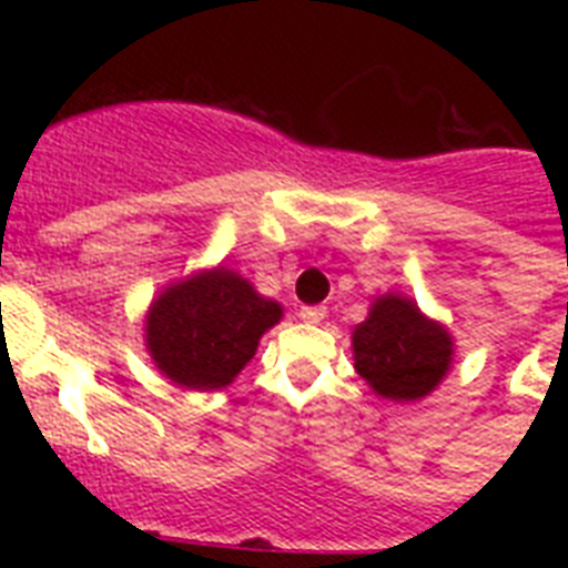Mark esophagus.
<instances>
[{"label":"esophagus","mask_w":568,"mask_h":568,"mask_svg":"<svg viewBox=\"0 0 568 568\" xmlns=\"http://www.w3.org/2000/svg\"><path fill=\"white\" fill-rule=\"evenodd\" d=\"M324 315H327V306H301V318L306 324H321Z\"/></svg>","instance_id":"obj_1"}]
</instances>
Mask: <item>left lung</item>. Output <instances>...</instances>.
<instances>
[{
    "label": "left lung",
    "instance_id": "obj_1",
    "mask_svg": "<svg viewBox=\"0 0 568 568\" xmlns=\"http://www.w3.org/2000/svg\"><path fill=\"white\" fill-rule=\"evenodd\" d=\"M454 359V338L409 297L383 294L354 329L356 374L386 400L409 404L439 386Z\"/></svg>",
    "mask_w": 568,
    "mask_h": 568
}]
</instances>
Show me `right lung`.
I'll return each instance as SVG.
<instances>
[{
  "label": "right lung",
  "instance_id": "1",
  "mask_svg": "<svg viewBox=\"0 0 568 568\" xmlns=\"http://www.w3.org/2000/svg\"><path fill=\"white\" fill-rule=\"evenodd\" d=\"M280 318V303L217 265L171 283L150 303L144 342L155 368L171 383L212 392L239 377L256 354L258 338Z\"/></svg>",
  "mask_w": 568,
  "mask_h": 568
}]
</instances>
